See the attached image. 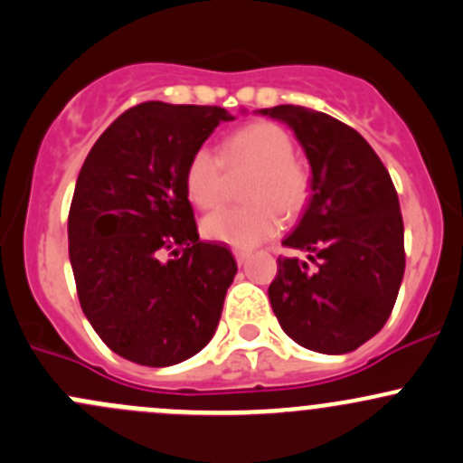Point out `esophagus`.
I'll use <instances>...</instances> for the list:
<instances>
[{
  "label": "esophagus",
  "instance_id": "1",
  "mask_svg": "<svg viewBox=\"0 0 463 463\" xmlns=\"http://www.w3.org/2000/svg\"><path fill=\"white\" fill-rule=\"evenodd\" d=\"M250 251L247 250H233V259H236L238 265H245L247 260H250Z\"/></svg>",
  "mask_w": 463,
  "mask_h": 463
}]
</instances>
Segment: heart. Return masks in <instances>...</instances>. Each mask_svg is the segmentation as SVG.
I'll use <instances>...</instances> for the list:
<instances>
[{"instance_id": "b5f03b06", "label": "heart", "mask_w": 463, "mask_h": 463, "mask_svg": "<svg viewBox=\"0 0 463 463\" xmlns=\"http://www.w3.org/2000/svg\"><path fill=\"white\" fill-rule=\"evenodd\" d=\"M251 169L242 198L247 204L218 209L203 221L212 241L250 250L283 227V217L298 216L309 200L312 183L303 162L294 158V140L274 122H251L225 137L221 156L198 149L184 171L189 200L200 209H213L225 198L227 171Z\"/></svg>"}]
</instances>
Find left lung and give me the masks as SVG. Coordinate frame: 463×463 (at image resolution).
<instances>
[{
	"label": "left lung",
	"instance_id": "obj_1",
	"mask_svg": "<svg viewBox=\"0 0 463 463\" xmlns=\"http://www.w3.org/2000/svg\"><path fill=\"white\" fill-rule=\"evenodd\" d=\"M283 120L312 166V196L280 256L269 303L285 335L323 354L364 345L388 321L406 269L403 218L392 178L361 133L294 104L260 109Z\"/></svg>",
	"mask_w": 463,
	"mask_h": 463
}]
</instances>
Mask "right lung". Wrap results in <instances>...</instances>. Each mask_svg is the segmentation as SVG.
Wrapping results in <instances>:
<instances>
[{
	"instance_id": "right-lung-1",
	"label": "right lung",
	"mask_w": 463,
	"mask_h": 463,
	"mask_svg": "<svg viewBox=\"0 0 463 463\" xmlns=\"http://www.w3.org/2000/svg\"><path fill=\"white\" fill-rule=\"evenodd\" d=\"M227 109L142 102L89 151L69 212L80 305L133 364L165 368L212 341L236 260L203 242L184 171Z\"/></svg>"
}]
</instances>
